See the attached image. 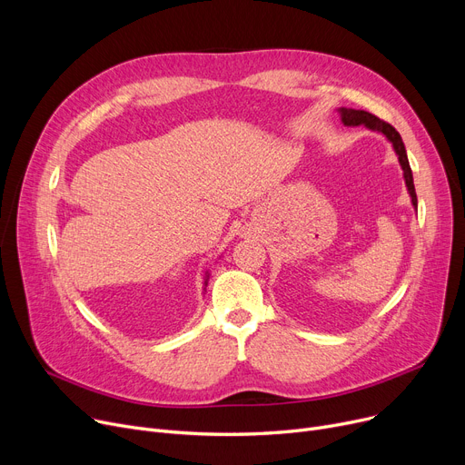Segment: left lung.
<instances>
[{
    "label": "left lung",
    "mask_w": 465,
    "mask_h": 465,
    "mask_svg": "<svg viewBox=\"0 0 465 465\" xmlns=\"http://www.w3.org/2000/svg\"><path fill=\"white\" fill-rule=\"evenodd\" d=\"M340 114H342V121L344 125L348 127H357V125H364L368 129L372 131H380L383 133L391 142H392V147L398 154V161H400V166L401 170H404V179H406V184H408V191L411 194V202L413 205L417 207V194H415V184H413V173H411V166H410V161H408V153H406V147H404V142H401V136L398 134V131L391 125V123L376 117L374 114H368L364 110H353V108H340Z\"/></svg>",
    "instance_id": "obj_1"
}]
</instances>
